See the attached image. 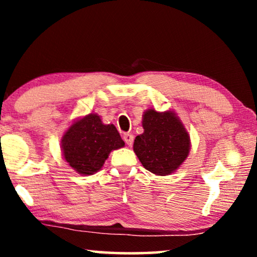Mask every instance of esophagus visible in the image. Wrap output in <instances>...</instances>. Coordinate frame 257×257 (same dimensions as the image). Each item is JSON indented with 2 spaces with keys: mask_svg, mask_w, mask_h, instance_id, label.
I'll list each match as a JSON object with an SVG mask.
<instances>
[{
  "mask_svg": "<svg viewBox=\"0 0 257 257\" xmlns=\"http://www.w3.org/2000/svg\"><path fill=\"white\" fill-rule=\"evenodd\" d=\"M122 139H124V142L127 144L128 146H131L133 144V136L131 133H124V136H122Z\"/></svg>",
  "mask_w": 257,
  "mask_h": 257,
  "instance_id": "1",
  "label": "esophagus"
}]
</instances>
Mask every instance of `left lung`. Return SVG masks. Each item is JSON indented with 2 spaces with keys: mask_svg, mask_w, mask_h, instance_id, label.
<instances>
[{
  "mask_svg": "<svg viewBox=\"0 0 257 257\" xmlns=\"http://www.w3.org/2000/svg\"><path fill=\"white\" fill-rule=\"evenodd\" d=\"M143 127L144 133L133 144L143 166L158 175L178 170L189 153V136L175 113L146 111Z\"/></svg>",
  "mask_w": 257,
  "mask_h": 257,
  "instance_id": "left-lung-1",
  "label": "left lung"
}]
</instances>
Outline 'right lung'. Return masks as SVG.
Wrapping results in <instances>:
<instances>
[{
  "mask_svg": "<svg viewBox=\"0 0 257 257\" xmlns=\"http://www.w3.org/2000/svg\"><path fill=\"white\" fill-rule=\"evenodd\" d=\"M124 145L114 125H104L99 115L93 113L72 124L62 138L66 163L84 175L99 171L111 151Z\"/></svg>",
  "mask_w": 257,
  "mask_h": 257,
  "instance_id": "add662e5",
  "label": "right lung"
}]
</instances>
